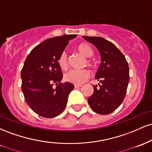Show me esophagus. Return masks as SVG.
Listing matches in <instances>:
<instances>
[{
  "instance_id": "1",
  "label": "esophagus",
  "mask_w": 152,
  "mask_h": 152,
  "mask_svg": "<svg viewBox=\"0 0 152 152\" xmlns=\"http://www.w3.org/2000/svg\"><path fill=\"white\" fill-rule=\"evenodd\" d=\"M81 86L82 85H81V84H74V88H79V87H81Z\"/></svg>"
}]
</instances>
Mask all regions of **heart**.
<instances>
[{
  "mask_svg": "<svg viewBox=\"0 0 152 152\" xmlns=\"http://www.w3.org/2000/svg\"><path fill=\"white\" fill-rule=\"evenodd\" d=\"M76 49L83 56L88 58L86 59L85 64L91 68L94 67V63L91 59L88 58L94 55V50L89 44L86 43H81L76 47ZM58 64L62 70H66L69 66L67 55L65 52L59 56L58 58ZM90 76L89 71L87 69L82 70H70L64 75V79L66 81L74 84H81Z\"/></svg>",
  "mask_w": 152,
  "mask_h": 152,
  "instance_id": "b5f03b06",
  "label": "heart"
}]
</instances>
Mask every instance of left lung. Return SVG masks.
<instances>
[{
	"mask_svg": "<svg viewBox=\"0 0 152 152\" xmlns=\"http://www.w3.org/2000/svg\"><path fill=\"white\" fill-rule=\"evenodd\" d=\"M100 53L102 63L95 78L99 81L94 86V94L88 102L94 112L106 115L121 105L129 81V68L125 56L112 43L102 37L83 36Z\"/></svg>",
	"mask_w": 152,
	"mask_h": 152,
	"instance_id": "left-lung-1",
	"label": "left lung"
}]
</instances>
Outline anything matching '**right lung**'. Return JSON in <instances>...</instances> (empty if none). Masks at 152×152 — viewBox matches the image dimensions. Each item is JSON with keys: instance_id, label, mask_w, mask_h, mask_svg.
<instances>
[{"instance_id": "add662e5", "label": "right lung", "mask_w": 152, "mask_h": 152, "mask_svg": "<svg viewBox=\"0 0 152 152\" xmlns=\"http://www.w3.org/2000/svg\"><path fill=\"white\" fill-rule=\"evenodd\" d=\"M76 35H64L43 41L31 51L21 70V88L28 105L36 114L53 118L65 109L72 83H61L59 56ZM56 83V88L53 85Z\"/></svg>"}]
</instances>
